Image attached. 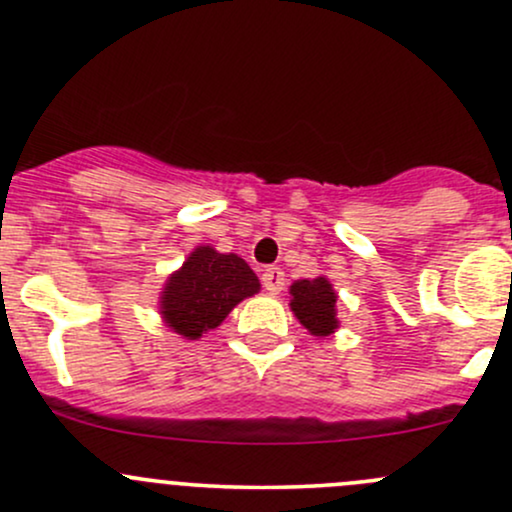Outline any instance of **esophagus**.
<instances>
[{"label":"esophagus","instance_id":"34e87169","mask_svg":"<svg viewBox=\"0 0 512 512\" xmlns=\"http://www.w3.org/2000/svg\"><path fill=\"white\" fill-rule=\"evenodd\" d=\"M262 284H265L269 294H279L284 289V272L279 267H267L262 272Z\"/></svg>","mask_w":512,"mask_h":512}]
</instances>
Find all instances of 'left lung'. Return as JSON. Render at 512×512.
Masks as SVG:
<instances>
[{
	"mask_svg": "<svg viewBox=\"0 0 512 512\" xmlns=\"http://www.w3.org/2000/svg\"><path fill=\"white\" fill-rule=\"evenodd\" d=\"M289 308L313 338H330L340 330L338 291L325 274L296 279L289 286Z\"/></svg>",
	"mask_w": 512,
	"mask_h": 512,
	"instance_id": "8db88e82",
	"label": "left lung"
}]
</instances>
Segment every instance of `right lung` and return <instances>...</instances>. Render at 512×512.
Returning <instances> with one entry per match:
<instances>
[{
    "label": "right lung",
    "mask_w": 512,
    "mask_h": 512,
    "mask_svg": "<svg viewBox=\"0 0 512 512\" xmlns=\"http://www.w3.org/2000/svg\"><path fill=\"white\" fill-rule=\"evenodd\" d=\"M262 284L235 252H218L209 243L196 245L174 272L167 274L157 313L182 340H199L216 330L240 301L260 294Z\"/></svg>",
    "instance_id": "right-lung-1"
}]
</instances>
